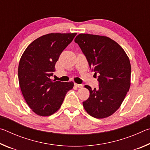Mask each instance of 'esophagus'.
<instances>
[{"instance_id": "esophagus-1", "label": "esophagus", "mask_w": 150, "mask_h": 150, "mask_svg": "<svg viewBox=\"0 0 150 150\" xmlns=\"http://www.w3.org/2000/svg\"><path fill=\"white\" fill-rule=\"evenodd\" d=\"M75 86L76 87H78V88H82L83 87V85H81V84H77V83H75Z\"/></svg>"}]
</instances>
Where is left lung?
Instances as JSON below:
<instances>
[{
  "label": "left lung",
  "instance_id": "1",
  "mask_svg": "<svg viewBox=\"0 0 150 150\" xmlns=\"http://www.w3.org/2000/svg\"><path fill=\"white\" fill-rule=\"evenodd\" d=\"M95 74H98V88L92 89L83 102L88 115L104 118L120 107L130 87L131 65L128 55L118 43L108 37L88 34H79L75 39Z\"/></svg>",
  "mask_w": 150,
  "mask_h": 150
}]
</instances>
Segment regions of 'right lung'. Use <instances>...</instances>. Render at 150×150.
Masks as SVG:
<instances>
[{
	"label": "right lung",
	"instance_id": "1",
	"mask_svg": "<svg viewBox=\"0 0 150 150\" xmlns=\"http://www.w3.org/2000/svg\"><path fill=\"white\" fill-rule=\"evenodd\" d=\"M76 33H52L38 38L25 50L18 65L19 85L25 100L38 115L47 116L59 110L74 85L52 81L55 63Z\"/></svg>",
	"mask_w": 150,
	"mask_h": 150
}]
</instances>
